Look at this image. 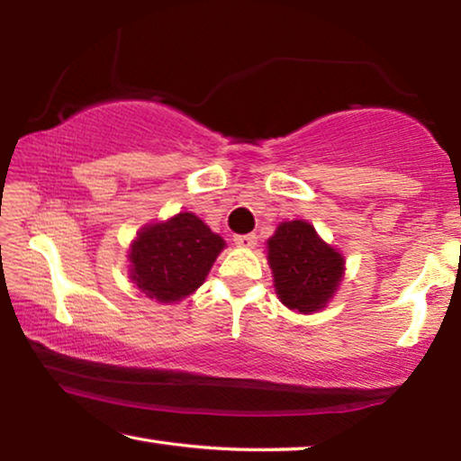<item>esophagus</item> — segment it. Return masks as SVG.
<instances>
[{
    "mask_svg": "<svg viewBox=\"0 0 461 461\" xmlns=\"http://www.w3.org/2000/svg\"><path fill=\"white\" fill-rule=\"evenodd\" d=\"M256 238L254 233H246V236H236L233 238V241H236V246H240V248H254L256 246Z\"/></svg>",
    "mask_w": 461,
    "mask_h": 461,
    "instance_id": "1",
    "label": "esophagus"
}]
</instances>
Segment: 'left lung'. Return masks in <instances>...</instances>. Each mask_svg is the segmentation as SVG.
I'll return each instance as SVG.
<instances>
[{
  "instance_id": "1",
  "label": "left lung",
  "mask_w": 461,
  "mask_h": 461,
  "mask_svg": "<svg viewBox=\"0 0 461 461\" xmlns=\"http://www.w3.org/2000/svg\"><path fill=\"white\" fill-rule=\"evenodd\" d=\"M268 264L283 305L299 313L321 311L338 291L343 256L307 221H283L268 240Z\"/></svg>"
}]
</instances>
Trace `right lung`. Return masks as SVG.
I'll return each instance as SVG.
<instances>
[{
  "label": "right lung",
  "mask_w": 461,
  "mask_h": 461,
  "mask_svg": "<svg viewBox=\"0 0 461 461\" xmlns=\"http://www.w3.org/2000/svg\"><path fill=\"white\" fill-rule=\"evenodd\" d=\"M225 248L194 213H176L150 223L130 246V278L158 303H176L205 283L213 262Z\"/></svg>",
  "instance_id": "1"
}]
</instances>
